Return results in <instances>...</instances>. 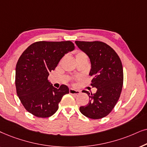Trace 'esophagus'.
<instances>
[{
	"instance_id": "obj_1",
	"label": "esophagus",
	"mask_w": 147,
	"mask_h": 147,
	"mask_svg": "<svg viewBox=\"0 0 147 147\" xmlns=\"http://www.w3.org/2000/svg\"><path fill=\"white\" fill-rule=\"evenodd\" d=\"M69 93L70 94H72V95H78L81 93V91H79V90H76L74 89H69Z\"/></svg>"
}]
</instances>
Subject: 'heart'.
<instances>
[{"label": "heart", "mask_w": 147, "mask_h": 147, "mask_svg": "<svg viewBox=\"0 0 147 147\" xmlns=\"http://www.w3.org/2000/svg\"><path fill=\"white\" fill-rule=\"evenodd\" d=\"M83 57H87V56H86V54L85 53H83V52H78L77 54H76V59Z\"/></svg>", "instance_id": "1"}]
</instances>
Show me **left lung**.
<instances>
[{"instance_id":"8db88e82","label":"left lung","mask_w":147,"mask_h":147,"mask_svg":"<svg viewBox=\"0 0 147 147\" xmlns=\"http://www.w3.org/2000/svg\"><path fill=\"white\" fill-rule=\"evenodd\" d=\"M75 44L89 56L91 62V85L95 93L83 91L89 95V103L79 107L84 116L91 119L104 118L113 109L120 98L123 85L122 62L110 46L101 42H80Z\"/></svg>"}]
</instances>
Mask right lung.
<instances>
[{"label":"right lung","mask_w":147,"mask_h":147,"mask_svg":"<svg viewBox=\"0 0 147 147\" xmlns=\"http://www.w3.org/2000/svg\"><path fill=\"white\" fill-rule=\"evenodd\" d=\"M74 50V44L70 41H42L31 44L19 57L15 68L17 93L31 114L48 118L58 110V103L69 89L65 85L56 89L48 77L62 58Z\"/></svg>","instance_id":"right-lung-1"}]
</instances>
